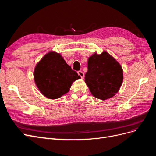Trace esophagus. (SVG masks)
Returning <instances> with one entry per match:
<instances>
[{
  "mask_svg": "<svg viewBox=\"0 0 156 156\" xmlns=\"http://www.w3.org/2000/svg\"><path fill=\"white\" fill-rule=\"evenodd\" d=\"M77 73H78V75H79V76L81 77L82 79H83V78H84V73L82 72V71H79V72H78Z\"/></svg>",
  "mask_w": 156,
  "mask_h": 156,
  "instance_id": "obj_1",
  "label": "esophagus"
}]
</instances>
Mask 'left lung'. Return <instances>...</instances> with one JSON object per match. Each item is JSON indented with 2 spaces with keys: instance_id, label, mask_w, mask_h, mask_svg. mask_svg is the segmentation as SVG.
Returning <instances> with one entry per match:
<instances>
[{
  "instance_id": "left-lung-1",
  "label": "left lung",
  "mask_w": 156,
  "mask_h": 156,
  "mask_svg": "<svg viewBox=\"0 0 156 156\" xmlns=\"http://www.w3.org/2000/svg\"><path fill=\"white\" fill-rule=\"evenodd\" d=\"M84 81L94 97L107 100L119 92L123 81V70L107 52L94 53L88 58Z\"/></svg>"
}]
</instances>
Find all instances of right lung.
<instances>
[{
    "label": "right lung",
    "mask_w": 156,
    "mask_h": 156,
    "mask_svg": "<svg viewBox=\"0 0 156 156\" xmlns=\"http://www.w3.org/2000/svg\"><path fill=\"white\" fill-rule=\"evenodd\" d=\"M36 86L49 99H57L67 93L72 84L80 79L59 53L50 52L37 64L34 72Z\"/></svg>",
    "instance_id": "1"
}]
</instances>
